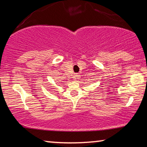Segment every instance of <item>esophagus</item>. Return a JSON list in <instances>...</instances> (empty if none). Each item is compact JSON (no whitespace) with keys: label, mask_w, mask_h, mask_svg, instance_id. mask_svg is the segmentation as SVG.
Wrapping results in <instances>:
<instances>
[{"label":"esophagus","mask_w":147,"mask_h":147,"mask_svg":"<svg viewBox=\"0 0 147 147\" xmlns=\"http://www.w3.org/2000/svg\"><path fill=\"white\" fill-rule=\"evenodd\" d=\"M80 76H79V74H75V75H74V80H77V78H78V77H79Z\"/></svg>","instance_id":"esophagus-1"}]
</instances>
